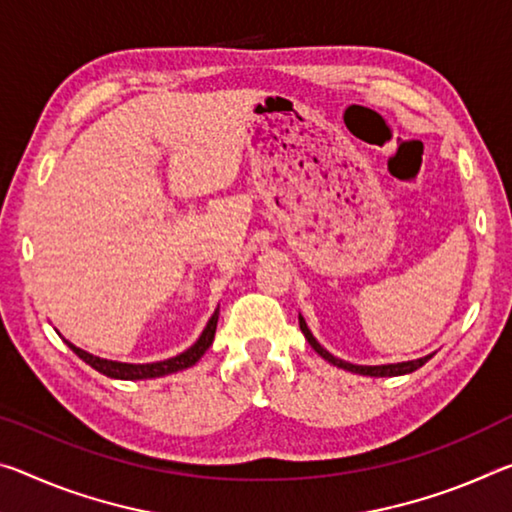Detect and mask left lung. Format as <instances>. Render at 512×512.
I'll use <instances>...</instances> for the list:
<instances>
[{"label":"left lung","mask_w":512,"mask_h":512,"mask_svg":"<svg viewBox=\"0 0 512 512\" xmlns=\"http://www.w3.org/2000/svg\"><path fill=\"white\" fill-rule=\"evenodd\" d=\"M300 321V330H303V335L307 339V344H310L316 353L321 355L323 360H328L330 364H335V367L339 369H346V371H353V373H362V376H403V373H412L417 371L419 367H424V364L431 360V355H426V358H419V360H410V362H399V364H380V367H362V364H351V362H344L335 358V355H330L326 348H323L316 339L312 337L310 328H307V323L303 316H298Z\"/></svg>","instance_id":"obj_1"}]
</instances>
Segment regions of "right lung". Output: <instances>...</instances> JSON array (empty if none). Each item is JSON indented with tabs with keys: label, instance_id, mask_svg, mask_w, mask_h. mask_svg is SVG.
I'll list each match as a JSON object with an SVG mask.
<instances>
[{
	"label": "right lung",
	"instance_id": "right-lung-1",
	"mask_svg": "<svg viewBox=\"0 0 512 512\" xmlns=\"http://www.w3.org/2000/svg\"><path fill=\"white\" fill-rule=\"evenodd\" d=\"M216 321H218V310L212 314V319H209L207 328L202 330V335L196 344H193L189 351H184L177 355V358H170L164 362H152V364H125V362H111V360H102V358H95V355L81 351V348L72 346L70 342H66L72 351H75L81 360L86 364H91L95 371L104 373V376L109 378H118V380H143V378H159V376H166V373H175V371H182V369H189L196 364L209 346L214 342V335H216Z\"/></svg>",
	"mask_w": 512,
	"mask_h": 512
}]
</instances>
